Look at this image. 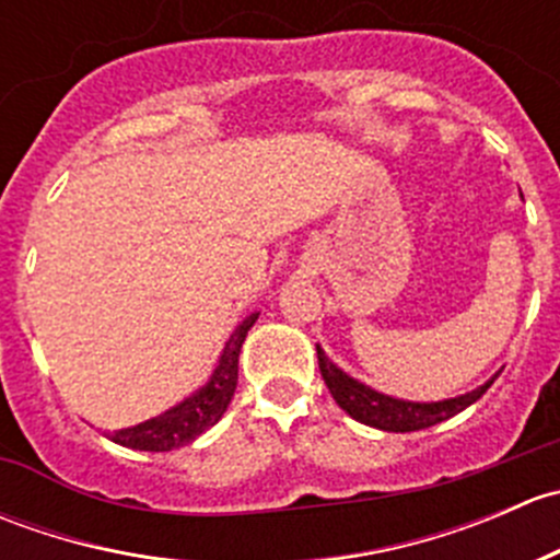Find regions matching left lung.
<instances>
[{
	"label": "left lung",
	"instance_id": "1",
	"mask_svg": "<svg viewBox=\"0 0 560 560\" xmlns=\"http://www.w3.org/2000/svg\"><path fill=\"white\" fill-rule=\"evenodd\" d=\"M316 358H319L322 380H325L327 389H330L332 400H336L352 420L389 433L422 431V428H431L436 425V422L450 420L457 411H463L466 406H471L474 400L482 398L495 380L493 376V380L485 382L482 387L471 389V393L466 395H457V398L433 400V404H415V400L389 398V395L376 393V389L365 387L363 382L352 380V376L343 374L338 365H332L319 347H316Z\"/></svg>",
	"mask_w": 560,
	"mask_h": 560
}]
</instances>
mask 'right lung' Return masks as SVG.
Wrapping results in <instances>:
<instances>
[{
	"instance_id": "right-lung-1",
	"label": "right lung",
	"mask_w": 560,
	"mask_h": 560,
	"mask_svg": "<svg viewBox=\"0 0 560 560\" xmlns=\"http://www.w3.org/2000/svg\"><path fill=\"white\" fill-rule=\"evenodd\" d=\"M257 316V312L248 314L246 319L235 327L230 341L224 343L222 358H219V365L213 369L206 387L191 393L189 398L180 400L173 409H167L165 415L151 417V420L140 422V425L124 428V431H113V442L121 444V447L145 450V453H167V450L186 447V444L195 442L200 433H206L208 428L217 425V422L222 420L224 411H228L230 400H233L235 387H238V354L246 341V332L252 330Z\"/></svg>"
}]
</instances>
